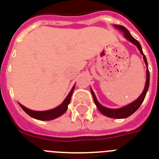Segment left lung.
<instances>
[{"label":"left lung","instance_id":"1","mask_svg":"<svg viewBox=\"0 0 159 159\" xmlns=\"http://www.w3.org/2000/svg\"><path fill=\"white\" fill-rule=\"evenodd\" d=\"M115 28H117L119 30H121L122 32L124 33V36L126 38L127 40H129L130 42H132L134 45H135L138 47V49L139 50L140 53L142 54L143 56V60H144L145 64L147 66V70H146V83H145V87L143 91V93H141L139 98H138L135 101H134L131 104H128L126 106L122 107L120 109H109V108H106V107L103 106L101 104H99L98 100H97L96 97H95V94L93 93V91L91 89V93L93 95V101H94V104H96L97 108L99 109L101 114H103L104 115L107 117H109V118H113V119H125V118H128L129 116H130L131 114H133L136 110H137L140 107V105L142 104V103L144 100V98L146 96V93L148 92V86H149V71H148V62L147 59H146V56L144 55L143 52L142 50V47L140 45L139 42L137 40H135L134 38L133 37L132 35H130L129 31L125 28L123 25H114Z\"/></svg>","mask_w":159,"mask_h":159}]
</instances>
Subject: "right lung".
<instances>
[{
    "label": "right lung",
    "instance_id": "add662e5",
    "mask_svg": "<svg viewBox=\"0 0 159 159\" xmlns=\"http://www.w3.org/2000/svg\"><path fill=\"white\" fill-rule=\"evenodd\" d=\"M75 89V85L73 86V88L71 89L70 92L69 93L66 99L63 101V103L58 107L55 108L53 109H50V110H45V111H35V110H31L25 108L23 106L22 104H19L20 106L21 107V109L26 113L30 117H32L34 119H39V120H52L54 119H56L58 117H60V115H62L63 114H65V112L68 109V104H70L71 99V96H72V93Z\"/></svg>",
    "mask_w": 159,
    "mask_h": 159
}]
</instances>
